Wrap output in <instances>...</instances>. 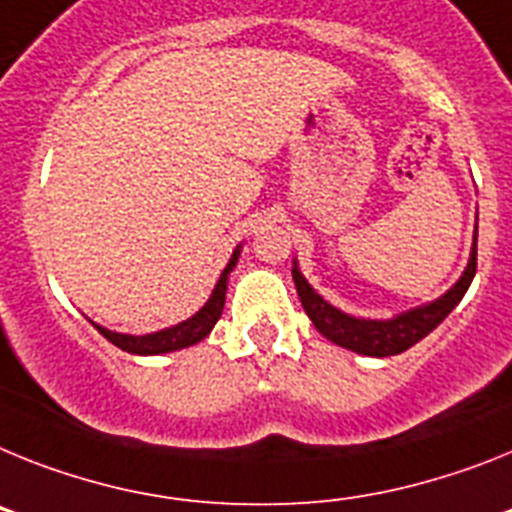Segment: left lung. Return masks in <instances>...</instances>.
Masks as SVG:
<instances>
[{"label":"left lung","instance_id":"left-lung-1","mask_svg":"<svg viewBox=\"0 0 512 512\" xmlns=\"http://www.w3.org/2000/svg\"><path fill=\"white\" fill-rule=\"evenodd\" d=\"M474 273H477V226H474V242H471L464 273L443 296L422 306H412L402 314H394L391 319H366L353 317L348 311L332 306L324 296H319L299 270V262L293 260L291 268L299 299L314 327L340 348H348L358 355H371V358H389V355L404 353L422 337L430 335L464 299L466 288L474 281Z\"/></svg>","mask_w":512,"mask_h":512}]
</instances>
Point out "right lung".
<instances>
[{
    "instance_id": "obj_1",
    "label": "right lung",
    "mask_w": 512,
    "mask_h": 512,
    "mask_svg": "<svg viewBox=\"0 0 512 512\" xmlns=\"http://www.w3.org/2000/svg\"><path fill=\"white\" fill-rule=\"evenodd\" d=\"M239 255H242V244H237V250L231 252L229 262H226L224 273L219 275V281L213 286L211 296H208L206 304L195 311L193 317H188L185 322L172 324L167 330L149 332V335H126V332H113L102 324H95L97 332L102 337H108L113 345H118L121 350L133 355H162V353H175V350L190 348L195 342L206 340L208 332L213 330V324L221 319V311H224L226 301V286H229V273L237 268Z\"/></svg>"
}]
</instances>
